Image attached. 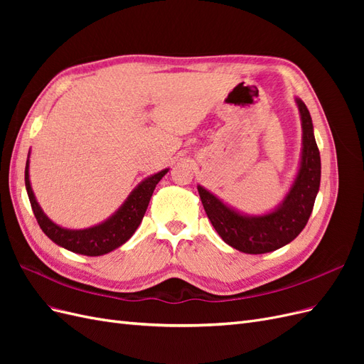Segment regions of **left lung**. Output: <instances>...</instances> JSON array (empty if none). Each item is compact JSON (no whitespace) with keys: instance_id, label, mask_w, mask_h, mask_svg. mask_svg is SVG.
Segmentation results:
<instances>
[{"instance_id":"obj_1","label":"left lung","mask_w":364,"mask_h":364,"mask_svg":"<svg viewBox=\"0 0 364 364\" xmlns=\"http://www.w3.org/2000/svg\"><path fill=\"white\" fill-rule=\"evenodd\" d=\"M302 126L299 168L279 205L264 214H246L225 203L215 194L197 185L208 218L226 245L240 252L259 255L289 245L302 232L311 215L321 186L318 153L311 115L301 98H294Z\"/></svg>"}]
</instances>
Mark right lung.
Masks as SVG:
<instances>
[{"label": "right lung", "mask_w": 364, "mask_h": 364, "mask_svg": "<svg viewBox=\"0 0 364 364\" xmlns=\"http://www.w3.org/2000/svg\"><path fill=\"white\" fill-rule=\"evenodd\" d=\"M28 158L26 162V190L31 203L33 214H35L43 234L58 246L86 257H100L105 255V253L112 252L117 247L123 246L126 241L135 234V230L142 222V217H144L147 211L150 197L153 191H155L158 182L170 170L164 168L155 174H150L144 181H141L135 188L132 190L123 205H121L111 217H107L105 222L85 229H68L54 223L53 220L48 218V215L42 211L30 183Z\"/></svg>", "instance_id": "right-lung-1"}]
</instances>
